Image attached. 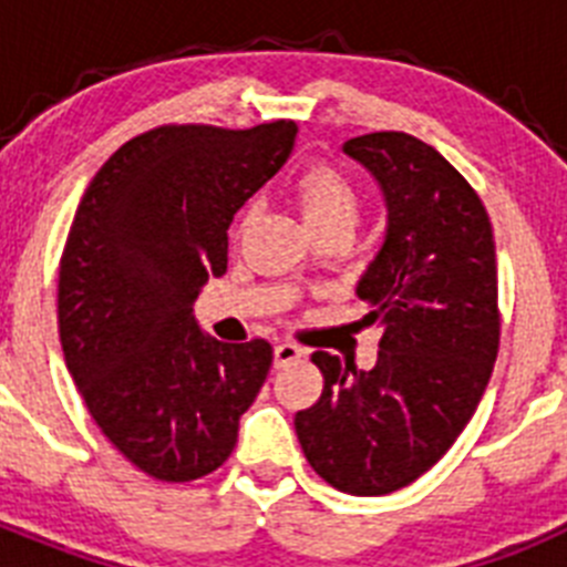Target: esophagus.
Here are the masks:
<instances>
[{
	"instance_id": "esophagus-1",
	"label": "esophagus",
	"mask_w": 567,
	"mask_h": 567,
	"mask_svg": "<svg viewBox=\"0 0 567 567\" xmlns=\"http://www.w3.org/2000/svg\"><path fill=\"white\" fill-rule=\"evenodd\" d=\"M303 349H300V346H295V343H278L275 346V352H272V360H275V369H284V365H289V363H295V360H300L303 358Z\"/></svg>"
}]
</instances>
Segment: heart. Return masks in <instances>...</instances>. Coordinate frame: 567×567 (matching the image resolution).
<instances>
[{"mask_svg": "<svg viewBox=\"0 0 567 567\" xmlns=\"http://www.w3.org/2000/svg\"><path fill=\"white\" fill-rule=\"evenodd\" d=\"M295 198H298L300 215L307 221L309 229L320 227H340L352 229L358 224L360 215V198L358 189L343 173L332 167H307L295 178L292 184ZM249 215H244L247 221Z\"/></svg>", "mask_w": 567, "mask_h": 567, "instance_id": "b5f03b06", "label": "heart"}]
</instances>
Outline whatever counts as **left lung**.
<instances>
[{
  "instance_id": "8db88e82",
  "label": "left lung",
  "mask_w": 567,
  "mask_h": 567,
  "mask_svg": "<svg viewBox=\"0 0 567 567\" xmlns=\"http://www.w3.org/2000/svg\"><path fill=\"white\" fill-rule=\"evenodd\" d=\"M343 153L383 195V244L354 287L380 352L369 372L315 352L323 394L295 432L329 485L380 497L432 468L483 398L499 346L497 249L483 202L432 144L369 133Z\"/></svg>"
}]
</instances>
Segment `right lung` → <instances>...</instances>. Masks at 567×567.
Returning <instances> with one entry per match:
<instances>
[{
  "instance_id": "right-lung-1",
  "label": "right lung",
  "mask_w": 567,
  "mask_h": 567,
  "mask_svg": "<svg viewBox=\"0 0 567 567\" xmlns=\"http://www.w3.org/2000/svg\"><path fill=\"white\" fill-rule=\"evenodd\" d=\"M298 124L158 127L110 155L79 202L59 269L68 369L104 437L164 483L233 454L272 346L221 343L193 315L227 272L235 213L287 164Z\"/></svg>"
}]
</instances>
